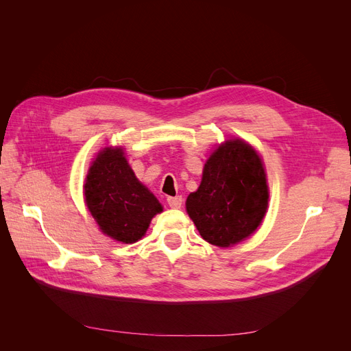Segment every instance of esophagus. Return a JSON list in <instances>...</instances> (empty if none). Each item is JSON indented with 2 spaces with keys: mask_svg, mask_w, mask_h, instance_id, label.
<instances>
[{
  "mask_svg": "<svg viewBox=\"0 0 351 351\" xmlns=\"http://www.w3.org/2000/svg\"><path fill=\"white\" fill-rule=\"evenodd\" d=\"M167 202H168V204H169V207H172V208H179L180 206H182V196H175V197H168L167 199Z\"/></svg>",
  "mask_w": 351,
  "mask_h": 351,
  "instance_id": "1",
  "label": "esophagus"
}]
</instances>
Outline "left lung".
<instances>
[{
  "mask_svg": "<svg viewBox=\"0 0 351 351\" xmlns=\"http://www.w3.org/2000/svg\"><path fill=\"white\" fill-rule=\"evenodd\" d=\"M268 197L260 155L241 139H230L207 159L202 183L188 196L186 210L207 243L230 247L261 224Z\"/></svg>",
  "mask_w": 351,
  "mask_h": 351,
  "instance_id": "left-lung-1",
  "label": "left lung"
}]
</instances>
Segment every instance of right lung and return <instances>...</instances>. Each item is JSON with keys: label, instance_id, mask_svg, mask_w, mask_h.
Here are the masks:
<instances>
[{"label": "right lung", "instance_id": "add662e5", "mask_svg": "<svg viewBox=\"0 0 351 351\" xmlns=\"http://www.w3.org/2000/svg\"><path fill=\"white\" fill-rule=\"evenodd\" d=\"M86 204L108 237L131 244L141 239L162 212L156 197L135 178L121 148L101 151L84 184Z\"/></svg>", "mask_w": 351, "mask_h": 351}]
</instances>
